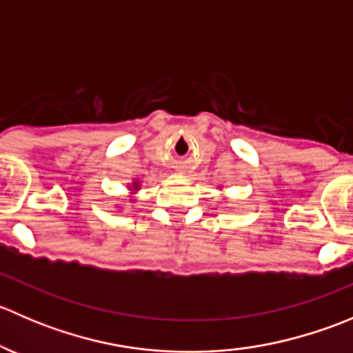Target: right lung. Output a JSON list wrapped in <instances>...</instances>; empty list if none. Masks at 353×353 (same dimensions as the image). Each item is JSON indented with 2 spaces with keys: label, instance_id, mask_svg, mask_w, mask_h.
<instances>
[{
  "label": "right lung",
  "instance_id": "add662e5",
  "mask_svg": "<svg viewBox=\"0 0 353 353\" xmlns=\"http://www.w3.org/2000/svg\"><path fill=\"white\" fill-rule=\"evenodd\" d=\"M140 188H141V183L138 179H133V181H131V183H128V191H130L131 194L137 193V191L140 190ZM131 201H134V199H131Z\"/></svg>",
  "mask_w": 353,
  "mask_h": 353
}]
</instances>
